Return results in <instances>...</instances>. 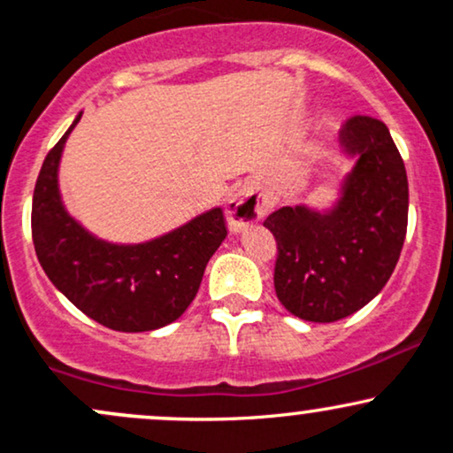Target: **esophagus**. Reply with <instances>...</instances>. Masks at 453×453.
Instances as JSON below:
<instances>
[{
  "instance_id": "34e87169",
  "label": "esophagus",
  "mask_w": 453,
  "mask_h": 453,
  "mask_svg": "<svg viewBox=\"0 0 453 453\" xmlns=\"http://www.w3.org/2000/svg\"><path fill=\"white\" fill-rule=\"evenodd\" d=\"M268 212V200L253 189H241L226 202V219L232 232H242L244 227L262 221Z\"/></svg>"
}]
</instances>
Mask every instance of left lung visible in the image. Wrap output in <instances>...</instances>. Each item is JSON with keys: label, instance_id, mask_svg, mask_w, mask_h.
Returning <instances> with one entry per match:
<instances>
[{"label": "left lung", "instance_id": "left-lung-1", "mask_svg": "<svg viewBox=\"0 0 453 453\" xmlns=\"http://www.w3.org/2000/svg\"><path fill=\"white\" fill-rule=\"evenodd\" d=\"M341 147L351 168L330 206H283L264 221L279 249L277 298L315 324L339 321L371 303L392 277L407 234V170L386 123L349 119Z\"/></svg>", "mask_w": 453, "mask_h": 453}]
</instances>
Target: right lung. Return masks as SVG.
<instances>
[{"instance_id": "right-lung-1", "label": "right lung", "mask_w": 453, "mask_h": 453, "mask_svg": "<svg viewBox=\"0 0 453 453\" xmlns=\"http://www.w3.org/2000/svg\"><path fill=\"white\" fill-rule=\"evenodd\" d=\"M46 155L31 206L35 256L76 309L117 332H150L179 319L200 289L204 268L227 236L219 206L142 242H111L65 209L59 165L72 129Z\"/></svg>"}]
</instances>
